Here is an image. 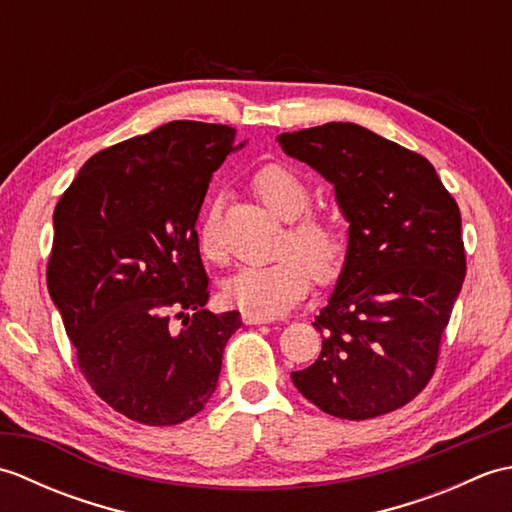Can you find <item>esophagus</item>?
Here are the masks:
<instances>
[{"mask_svg": "<svg viewBox=\"0 0 512 512\" xmlns=\"http://www.w3.org/2000/svg\"><path fill=\"white\" fill-rule=\"evenodd\" d=\"M242 321L248 323V325H262V323H273L275 317H268V314H259V312L244 310V312H242Z\"/></svg>", "mask_w": 512, "mask_h": 512, "instance_id": "1", "label": "esophagus"}]
</instances>
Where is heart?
I'll list each match as a JSON object with an SVG mask.
<instances>
[{"label": "heart", "mask_w": 512, "mask_h": 512, "mask_svg": "<svg viewBox=\"0 0 512 512\" xmlns=\"http://www.w3.org/2000/svg\"><path fill=\"white\" fill-rule=\"evenodd\" d=\"M253 189L270 211L290 222L284 255L273 264L239 268L226 279L224 295L235 306L275 317L290 310L308 295L312 273L321 281L332 279L341 270L345 239L332 217L308 213L312 193L295 171L284 165H266L255 173ZM200 250L213 264L226 262V248L220 228V202L206 209L200 224Z\"/></svg>", "instance_id": "obj_1"}]
</instances>
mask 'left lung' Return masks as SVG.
<instances>
[{"label": "left lung", "instance_id": "8db88e82", "mask_svg": "<svg viewBox=\"0 0 512 512\" xmlns=\"http://www.w3.org/2000/svg\"><path fill=\"white\" fill-rule=\"evenodd\" d=\"M277 143L334 184L350 222L339 281L312 323L321 354L292 383L336 418L400 409L436 372L462 290L458 204L427 158L361 125L325 123Z\"/></svg>", "mask_w": 512, "mask_h": 512}]
</instances>
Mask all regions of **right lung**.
<instances>
[{
  "label": "right lung",
  "instance_id": "right-lung-1",
  "mask_svg": "<svg viewBox=\"0 0 512 512\" xmlns=\"http://www.w3.org/2000/svg\"><path fill=\"white\" fill-rule=\"evenodd\" d=\"M239 147L228 125L171 121L94 154L54 209L50 297L85 380L134 422L202 411L242 325L235 310H204L195 231L213 171Z\"/></svg>",
  "mask_w": 512,
  "mask_h": 512
}]
</instances>
